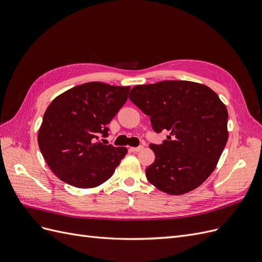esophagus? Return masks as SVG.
Wrapping results in <instances>:
<instances>
[{
	"label": "esophagus",
	"instance_id": "obj_1",
	"mask_svg": "<svg viewBox=\"0 0 262 262\" xmlns=\"http://www.w3.org/2000/svg\"><path fill=\"white\" fill-rule=\"evenodd\" d=\"M132 152H134V153H138V152H140V150H142L143 149V146H137V147H131L130 148Z\"/></svg>",
	"mask_w": 262,
	"mask_h": 262
}]
</instances>
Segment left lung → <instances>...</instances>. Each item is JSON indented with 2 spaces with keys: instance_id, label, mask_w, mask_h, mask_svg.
Masks as SVG:
<instances>
[{
  "instance_id": "1",
  "label": "left lung",
  "mask_w": 262,
  "mask_h": 262,
  "mask_svg": "<svg viewBox=\"0 0 262 262\" xmlns=\"http://www.w3.org/2000/svg\"><path fill=\"white\" fill-rule=\"evenodd\" d=\"M129 98L169 136L150 144L155 161L145 170L161 191L179 195L202 185L215 169L228 139L227 109L210 87L190 81L137 85Z\"/></svg>"
}]
</instances>
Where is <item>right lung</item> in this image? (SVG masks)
Masks as SVG:
<instances>
[{"label":"right lung","mask_w":262,"mask_h":262,"mask_svg":"<svg viewBox=\"0 0 262 262\" xmlns=\"http://www.w3.org/2000/svg\"><path fill=\"white\" fill-rule=\"evenodd\" d=\"M130 86L101 82L77 85L55 97L38 132V145L55 176L90 189L104 184L128 153L126 147L100 143L107 124L128 99Z\"/></svg>","instance_id":"add662e5"}]
</instances>
